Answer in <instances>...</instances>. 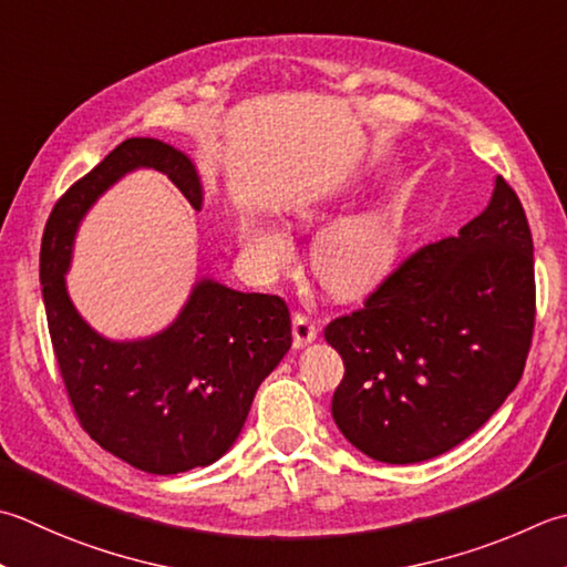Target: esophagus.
<instances>
[{
  "label": "esophagus",
  "instance_id": "34e87169",
  "mask_svg": "<svg viewBox=\"0 0 567 567\" xmlns=\"http://www.w3.org/2000/svg\"><path fill=\"white\" fill-rule=\"evenodd\" d=\"M292 334H295V349H305V347H309V343L317 339L319 327L309 317L295 315V319H292Z\"/></svg>",
  "mask_w": 567,
  "mask_h": 567
}]
</instances>
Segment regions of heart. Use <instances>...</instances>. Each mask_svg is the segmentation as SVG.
I'll return each instance as SVG.
<instances>
[{"label":"heart","instance_id":"heart-1","mask_svg":"<svg viewBox=\"0 0 567 567\" xmlns=\"http://www.w3.org/2000/svg\"><path fill=\"white\" fill-rule=\"evenodd\" d=\"M297 224L309 226L319 218L315 202H299L290 208ZM243 258L255 272L277 275L295 260L290 233L265 220L243 218L238 224ZM398 233L393 220L379 208L353 210L321 230L315 248L319 280L339 297H357L369 290L393 262Z\"/></svg>","mask_w":567,"mask_h":567}]
</instances>
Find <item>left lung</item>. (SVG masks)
<instances>
[{"mask_svg": "<svg viewBox=\"0 0 567 567\" xmlns=\"http://www.w3.org/2000/svg\"><path fill=\"white\" fill-rule=\"evenodd\" d=\"M534 240L514 188L457 236L408 258L365 307L324 329L343 359L331 417L385 464L445 454L514 391L534 334Z\"/></svg>", "mask_w": 567, "mask_h": 567, "instance_id": "8db88e82", "label": "left lung"}]
</instances>
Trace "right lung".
<instances>
[{"instance_id": "right-lung-1", "label": "right lung", "mask_w": 567, "mask_h": 567, "mask_svg": "<svg viewBox=\"0 0 567 567\" xmlns=\"http://www.w3.org/2000/svg\"><path fill=\"white\" fill-rule=\"evenodd\" d=\"M137 169L169 176L196 210L204 184L188 154L132 137L53 206L41 240V285L53 353L75 415L100 447L150 474L208 467L238 440L258 385L292 347L290 309L275 295L198 277L164 329L110 339L78 312L65 275L97 198Z\"/></svg>"}]
</instances>
